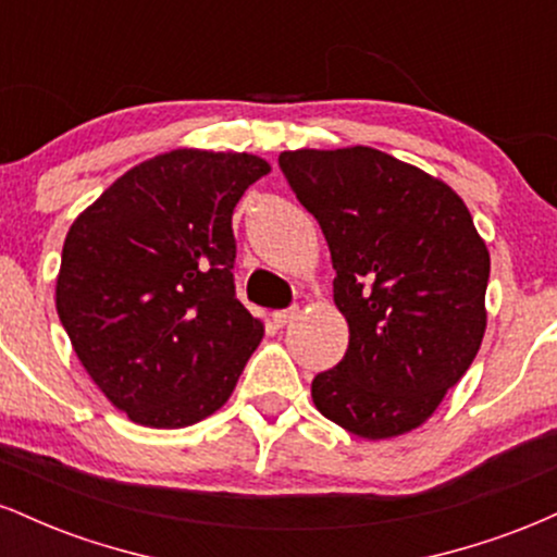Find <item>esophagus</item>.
<instances>
[{"label": "esophagus", "instance_id": "1", "mask_svg": "<svg viewBox=\"0 0 557 557\" xmlns=\"http://www.w3.org/2000/svg\"><path fill=\"white\" fill-rule=\"evenodd\" d=\"M293 317H296V309H280V311H274V314H272V322L277 324V327H285V324L290 322Z\"/></svg>", "mask_w": 557, "mask_h": 557}]
</instances>
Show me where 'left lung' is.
<instances>
[{"label":"left lung","instance_id":"obj_1","mask_svg":"<svg viewBox=\"0 0 557 557\" xmlns=\"http://www.w3.org/2000/svg\"><path fill=\"white\" fill-rule=\"evenodd\" d=\"M319 222L348 322L343 361L311 382L322 417L363 440L417 430L482 345L490 253L461 196L369 146L283 151Z\"/></svg>","mask_w":557,"mask_h":557}]
</instances>
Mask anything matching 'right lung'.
Masks as SVG:
<instances>
[{"instance_id": "right-lung-1", "label": "right lung", "mask_w": 557, "mask_h": 557, "mask_svg": "<svg viewBox=\"0 0 557 557\" xmlns=\"http://www.w3.org/2000/svg\"><path fill=\"white\" fill-rule=\"evenodd\" d=\"M270 172L177 149L127 170L70 227L57 314L127 419L181 430L225 406L264 335L235 298L233 209Z\"/></svg>"}]
</instances>
